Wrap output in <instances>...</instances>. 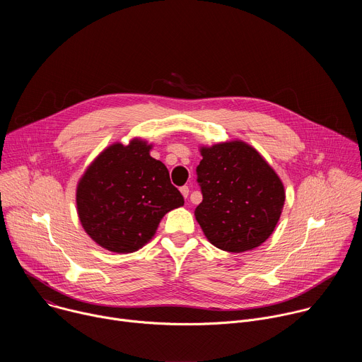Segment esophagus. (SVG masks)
<instances>
[{
	"label": "esophagus",
	"mask_w": 362,
	"mask_h": 362,
	"mask_svg": "<svg viewBox=\"0 0 362 362\" xmlns=\"http://www.w3.org/2000/svg\"><path fill=\"white\" fill-rule=\"evenodd\" d=\"M180 193L183 194V197H185V199H187V196H189V187H187V186L180 187Z\"/></svg>",
	"instance_id": "34e87169"
}]
</instances>
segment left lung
Segmentation results:
<instances>
[{"mask_svg": "<svg viewBox=\"0 0 362 362\" xmlns=\"http://www.w3.org/2000/svg\"><path fill=\"white\" fill-rule=\"evenodd\" d=\"M203 200L194 218L214 246L233 253L261 246L275 230L285 187L262 154L242 140L200 146Z\"/></svg>", "mask_w": 362, "mask_h": 362, "instance_id": "obj_1", "label": "left lung"}]
</instances>
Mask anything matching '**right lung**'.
<instances>
[{
    "label": "right lung",
    "mask_w": 362,
    "mask_h": 362,
    "mask_svg": "<svg viewBox=\"0 0 362 362\" xmlns=\"http://www.w3.org/2000/svg\"><path fill=\"white\" fill-rule=\"evenodd\" d=\"M153 144L134 137L107 146L77 183V215L101 247L130 253L143 247L163 216L185 204L169 170L150 156Z\"/></svg>",
    "instance_id": "right-lung-1"
}]
</instances>
